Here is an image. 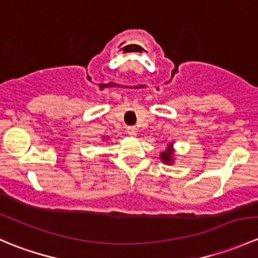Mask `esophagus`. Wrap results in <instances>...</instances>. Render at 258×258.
<instances>
[{
    "mask_svg": "<svg viewBox=\"0 0 258 258\" xmlns=\"http://www.w3.org/2000/svg\"><path fill=\"white\" fill-rule=\"evenodd\" d=\"M127 134H128L130 136H136L137 128L135 126H128V127H127Z\"/></svg>",
    "mask_w": 258,
    "mask_h": 258,
    "instance_id": "34e87169",
    "label": "esophagus"
}]
</instances>
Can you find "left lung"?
<instances>
[{"label": "left lung", "instance_id": "1", "mask_svg": "<svg viewBox=\"0 0 258 258\" xmlns=\"http://www.w3.org/2000/svg\"><path fill=\"white\" fill-rule=\"evenodd\" d=\"M171 146L172 145H168V148L165 151V152L161 153V160L165 161V163H172L173 158H172V155H173V150L171 148Z\"/></svg>", "mask_w": 258, "mask_h": 258}]
</instances>
